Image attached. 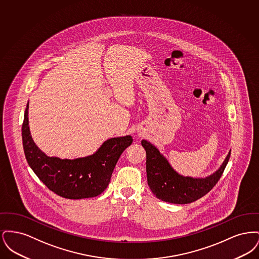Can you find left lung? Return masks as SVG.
Wrapping results in <instances>:
<instances>
[{
    "label": "left lung",
    "mask_w": 259,
    "mask_h": 259,
    "mask_svg": "<svg viewBox=\"0 0 259 259\" xmlns=\"http://www.w3.org/2000/svg\"><path fill=\"white\" fill-rule=\"evenodd\" d=\"M147 152V177L150 190L155 197L172 204H188L206 195L222 177L231 154L229 150L219 170L206 178L184 177L176 172L160 151L143 140Z\"/></svg>",
    "instance_id": "obj_1"
}]
</instances>
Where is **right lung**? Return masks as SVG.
Instances as JSON below:
<instances>
[{"label": "right lung", "mask_w": 259, "mask_h": 259, "mask_svg": "<svg viewBox=\"0 0 259 259\" xmlns=\"http://www.w3.org/2000/svg\"><path fill=\"white\" fill-rule=\"evenodd\" d=\"M29 102L22 124L25 157L37 178L57 195L67 199L98 196L110 184L113 169L124 149L133 139L130 135L107 140L98 150L87 157L60 159L50 157L34 143L28 120Z\"/></svg>", "instance_id": "1"}]
</instances>
